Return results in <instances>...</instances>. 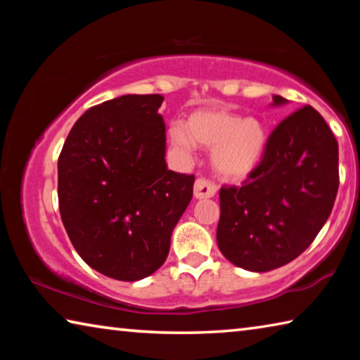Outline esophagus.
I'll return each mask as SVG.
<instances>
[{
	"instance_id": "obj_1",
	"label": "esophagus",
	"mask_w": 360,
	"mask_h": 360,
	"mask_svg": "<svg viewBox=\"0 0 360 360\" xmlns=\"http://www.w3.org/2000/svg\"><path fill=\"white\" fill-rule=\"evenodd\" d=\"M216 191H217V187L212 184L211 181L205 179V178H198L197 181H195V186H193V197L197 200L211 198V197H214Z\"/></svg>"
}]
</instances>
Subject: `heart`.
Returning <instances> with one entry per match:
<instances>
[{
	"mask_svg": "<svg viewBox=\"0 0 360 360\" xmlns=\"http://www.w3.org/2000/svg\"><path fill=\"white\" fill-rule=\"evenodd\" d=\"M169 141L186 154L195 146L211 149L216 174L238 181L251 174L264 157L266 129L255 117H241L224 108H203L188 115L184 127L174 125Z\"/></svg>",
	"mask_w": 360,
	"mask_h": 360,
	"instance_id": "b5f03b06",
	"label": "heart"
}]
</instances>
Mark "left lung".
<instances>
[{
	"instance_id": "obj_1",
	"label": "left lung",
	"mask_w": 360,
	"mask_h": 360,
	"mask_svg": "<svg viewBox=\"0 0 360 360\" xmlns=\"http://www.w3.org/2000/svg\"><path fill=\"white\" fill-rule=\"evenodd\" d=\"M288 100L273 95V106ZM338 143L324 117L303 106L279 122L241 187L219 192L217 246L231 264L270 271L298 257L330 216L338 192Z\"/></svg>"
}]
</instances>
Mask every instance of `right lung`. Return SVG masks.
<instances>
[{"label":"right lung","instance_id":"1","mask_svg":"<svg viewBox=\"0 0 360 360\" xmlns=\"http://www.w3.org/2000/svg\"><path fill=\"white\" fill-rule=\"evenodd\" d=\"M162 95H124L90 108L58 157L60 216L82 260L101 275L138 281L167 260L191 203L193 174L165 162Z\"/></svg>","mask_w":360,"mask_h":360}]
</instances>
